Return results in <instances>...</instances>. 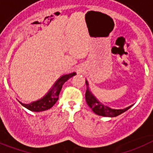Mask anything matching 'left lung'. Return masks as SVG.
Masks as SVG:
<instances>
[{"label":"left lung","instance_id":"1","mask_svg":"<svg viewBox=\"0 0 153 153\" xmlns=\"http://www.w3.org/2000/svg\"><path fill=\"white\" fill-rule=\"evenodd\" d=\"M85 83L88 85L87 81L85 82ZM85 100H86L87 104L92 109V111L95 114H98L100 116L110 117H114L118 116V115H120V114L127 111L128 109L131 108L132 106L131 105V106H128V107L125 109H122V110H115V109L110 108L108 106L102 104L100 102H99L95 98V96L91 93L90 91L88 90V88H87L86 92H85Z\"/></svg>","mask_w":153,"mask_h":153}]
</instances>
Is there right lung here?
<instances>
[{"instance_id":"obj_1","label":"right lung","mask_w":153,"mask_h":153,"mask_svg":"<svg viewBox=\"0 0 153 153\" xmlns=\"http://www.w3.org/2000/svg\"><path fill=\"white\" fill-rule=\"evenodd\" d=\"M74 75H75L74 72L71 73V74H65V75L61 76L56 82L53 88L49 91L48 93L43 98L40 99L39 100L31 102L29 104H24V103H22L21 102H19L23 106H25V108L31 110V111L40 112V111H43V110H49L58 100L59 94H60V92H61V88H62V85H64V83L66 81L68 80L70 78L74 76Z\"/></svg>"}]
</instances>
